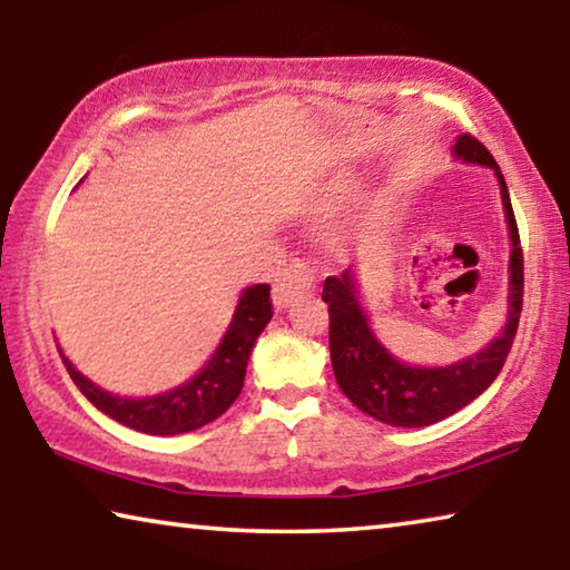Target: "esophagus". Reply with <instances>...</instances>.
<instances>
[{
  "mask_svg": "<svg viewBox=\"0 0 570 570\" xmlns=\"http://www.w3.org/2000/svg\"><path fill=\"white\" fill-rule=\"evenodd\" d=\"M314 288V272L302 262L288 264L284 276L278 278L274 286V306L276 308H286L288 304H294L298 296L312 292Z\"/></svg>",
  "mask_w": 570,
  "mask_h": 570,
  "instance_id": "34e87169",
  "label": "esophagus"
}]
</instances>
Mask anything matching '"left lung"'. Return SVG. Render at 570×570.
Masks as SVG:
<instances>
[{
    "instance_id": "obj_1",
    "label": "left lung",
    "mask_w": 570,
    "mask_h": 570,
    "mask_svg": "<svg viewBox=\"0 0 570 570\" xmlns=\"http://www.w3.org/2000/svg\"><path fill=\"white\" fill-rule=\"evenodd\" d=\"M455 158L478 163L495 170L510 228V296L508 322L498 340L485 350L450 366H410L384 350L372 334L366 314L360 306L356 278L352 268L324 282L322 298L330 304V352L334 377L356 407L394 428H424L450 417L485 392L503 370L513 346L520 312H523V248L518 224L510 206L508 186L495 158L475 135H460Z\"/></svg>"
}]
</instances>
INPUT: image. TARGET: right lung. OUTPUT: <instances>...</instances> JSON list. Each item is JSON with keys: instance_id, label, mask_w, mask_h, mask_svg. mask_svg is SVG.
Wrapping results in <instances>:
<instances>
[{"instance_id": "right-lung-1", "label": "right lung", "mask_w": 570, "mask_h": 570, "mask_svg": "<svg viewBox=\"0 0 570 570\" xmlns=\"http://www.w3.org/2000/svg\"><path fill=\"white\" fill-rule=\"evenodd\" d=\"M272 286H248L238 298L234 322H230L224 342L218 344L216 354L210 356L204 370L180 387L156 394V397H115L85 380L65 354L62 360L85 397L115 422L146 432V435H180V432L198 430L214 422L236 402L240 387H244L248 354L254 350L258 334L272 322Z\"/></svg>"}]
</instances>
